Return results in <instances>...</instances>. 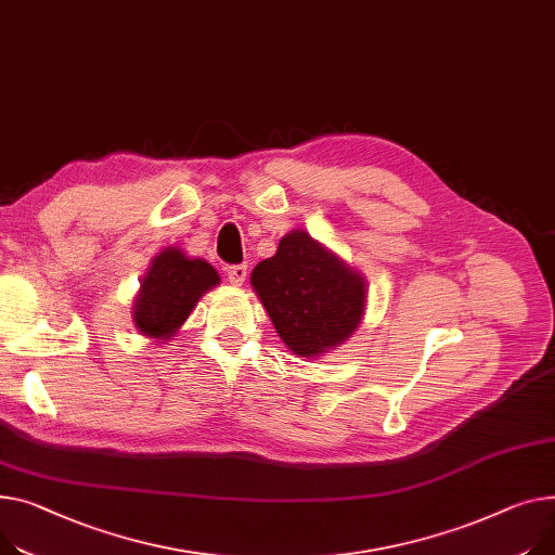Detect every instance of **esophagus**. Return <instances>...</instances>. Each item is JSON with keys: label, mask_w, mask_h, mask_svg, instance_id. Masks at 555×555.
I'll use <instances>...</instances> for the list:
<instances>
[{"label": "esophagus", "mask_w": 555, "mask_h": 555, "mask_svg": "<svg viewBox=\"0 0 555 555\" xmlns=\"http://www.w3.org/2000/svg\"><path fill=\"white\" fill-rule=\"evenodd\" d=\"M225 274H228L230 283L243 285V281L247 276V266H230V268H225Z\"/></svg>", "instance_id": "34e87169"}]
</instances>
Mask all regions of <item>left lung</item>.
<instances>
[{
    "label": "left lung",
    "instance_id": "8db88e82",
    "mask_svg": "<svg viewBox=\"0 0 555 555\" xmlns=\"http://www.w3.org/2000/svg\"><path fill=\"white\" fill-rule=\"evenodd\" d=\"M251 285L283 344L317 357L346 341L365 306V283L308 232H292L258 263Z\"/></svg>",
    "mask_w": 555,
    "mask_h": 555
}]
</instances>
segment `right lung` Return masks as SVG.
Instances as JSON below:
<instances>
[{"label":"right lung","instance_id":"right-lung-1","mask_svg":"<svg viewBox=\"0 0 555 555\" xmlns=\"http://www.w3.org/2000/svg\"><path fill=\"white\" fill-rule=\"evenodd\" d=\"M218 281V272L203 258H188L176 247L165 249L154 258L142 281L133 312L135 327L154 339L171 337Z\"/></svg>","mask_w":555,"mask_h":555}]
</instances>
